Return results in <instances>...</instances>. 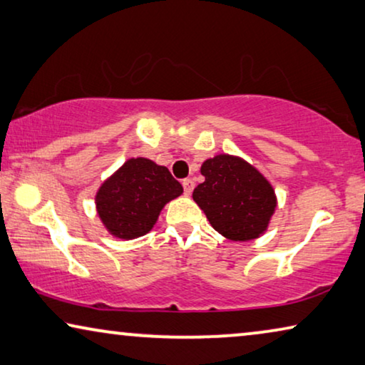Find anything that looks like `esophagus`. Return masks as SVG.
<instances>
[{
    "mask_svg": "<svg viewBox=\"0 0 365 365\" xmlns=\"http://www.w3.org/2000/svg\"><path fill=\"white\" fill-rule=\"evenodd\" d=\"M182 187H184V192H186L187 195L192 192V189H194V181H192V179H184Z\"/></svg>",
    "mask_w": 365,
    "mask_h": 365,
    "instance_id": "34e87169",
    "label": "esophagus"
}]
</instances>
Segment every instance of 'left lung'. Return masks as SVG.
Wrapping results in <instances>:
<instances>
[{"mask_svg":"<svg viewBox=\"0 0 365 365\" xmlns=\"http://www.w3.org/2000/svg\"><path fill=\"white\" fill-rule=\"evenodd\" d=\"M205 181L194 189L192 199L222 237L251 241L267 232L277 195L267 178L237 155L218 153L200 166Z\"/></svg>","mask_w":365,"mask_h":365,"instance_id":"8db88e82","label":"left lung"}]
</instances>
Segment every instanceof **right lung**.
I'll return each instance as SVG.
<instances>
[{"label":"right lung","mask_w":365,"mask_h":365,"mask_svg":"<svg viewBox=\"0 0 365 365\" xmlns=\"http://www.w3.org/2000/svg\"><path fill=\"white\" fill-rule=\"evenodd\" d=\"M182 194L166 166L128 158L101 184L94 204L101 223L119 240H135L155 227L163 207Z\"/></svg>","instance_id":"obj_1"}]
</instances>
